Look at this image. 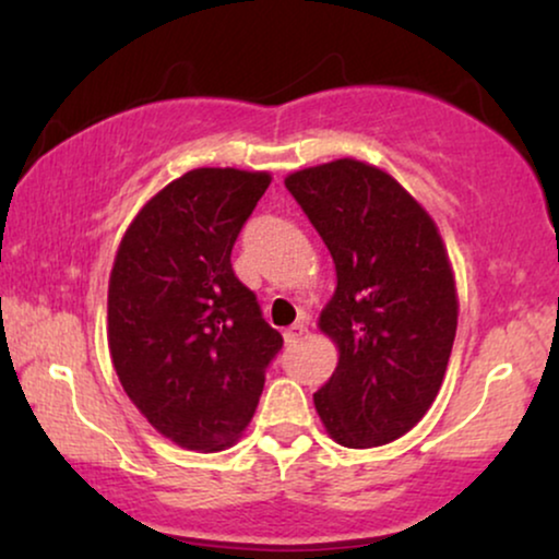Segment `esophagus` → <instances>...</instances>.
<instances>
[{
  "label": "esophagus",
  "mask_w": 559,
  "mask_h": 559,
  "mask_svg": "<svg viewBox=\"0 0 559 559\" xmlns=\"http://www.w3.org/2000/svg\"><path fill=\"white\" fill-rule=\"evenodd\" d=\"M305 333H308V328H305L302 323H295V325H289L287 331H285V341L289 343V346H293V343L300 341Z\"/></svg>",
  "instance_id": "34e87169"
}]
</instances>
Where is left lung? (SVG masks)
Returning <instances> with one entry per match:
<instances>
[{"label":"left lung","instance_id":"obj_1","mask_svg":"<svg viewBox=\"0 0 559 559\" xmlns=\"http://www.w3.org/2000/svg\"><path fill=\"white\" fill-rule=\"evenodd\" d=\"M285 186L338 277L318 325L341 356L316 409L341 445H386L425 417L445 377L457 328L448 251L423 205L379 167L346 157Z\"/></svg>","mask_w":559,"mask_h":559}]
</instances>
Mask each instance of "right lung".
<instances>
[{"label":"right lung","instance_id":"1","mask_svg":"<svg viewBox=\"0 0 559 559\" xmlns=\"http://www.w3.org/2000/svg\"><path fill=\"white\" fill-rule=\"evenodd\" d=\"M270 180L234 167L186 173L136 213L114 259V369L147 423L188 450L234 445L282 348L231 266Z\"/></svg>","mask_w":559,"mask_h":559}]
</instances>
